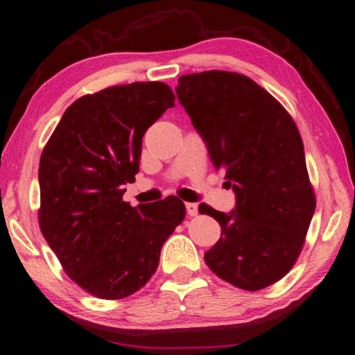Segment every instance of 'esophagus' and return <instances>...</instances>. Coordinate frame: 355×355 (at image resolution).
<instances>
[{
  "instance_id": "obj_1",
  "label": "esophagus",
  "mask_w": 355,
  "mask_h": 355,
  "mask_svg": "<svg viewBox=\"0 0 355 355\" xmlns=\"http://www.w3.org/2000/svg\"><path fill=\"white\" fill-rule=\"evenodd\" d=\"M185 209H187V214L190 217L198 216V206H196L195 202H187V205H185Z\"/></svg>"
}]
</instances>
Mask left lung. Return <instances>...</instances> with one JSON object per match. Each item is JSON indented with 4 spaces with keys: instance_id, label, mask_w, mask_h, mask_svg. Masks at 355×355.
<instances>
[{
    "instance_id": "left-lung-1",
    "label": "left lung",
    "mask_w": 355,
    "mask_h": 355,
    "mask_svg": "<svg viewBox=\"0 0 355 355\" xmlns=\"http://www.w3.org/2000/svg\"><path fill=\"white\" fill-rule=\"evenodd\" d=\"M178 83L179 102L236 193L231 214L198 207L222 226L205 261L232 286L259 291L293 269L316 207L299 129L274 96L242 73L205 71Z\"/></svg>"
}]
</instances>
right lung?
I'll list each match as a JSON object with an SVG mask.
<instances>
[{
	"label": "right lung",
	"instance_id": "obj_1",
	"mask_svg": "<svg viewBox=\"0 0 355 355\" xmlns=\"http://www.w3.org/2000/svg\"><path fill=\"white\" fill-rule=\"evenodd\" d=\"M162 81L110 86L75 101L40 155L39 226L72 282L98 299L137 293L185 217L176 196L132 207L144 132L174 107Z\"/></svg>",
	"mask_w": 355,
	"mask_h": 355
}]
</instances>
